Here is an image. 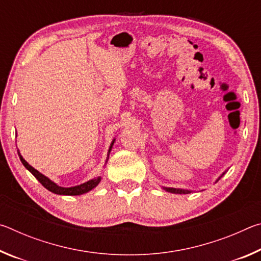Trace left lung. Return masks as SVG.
Wrapping results in <instances>:
<instances>
[{"label": "left lung", "instance_id": "left-lung-1", "mask_svg": "<svg viewBox=\"0 0 261 261\" xmlns=\"http://www.w3.org/2000/svg\"><path fill=\"white\" fill-rule=\"evenodd\" d=\"M226 174V171H224V173L220 176V177L218 178V180L222 177V176ZM218 180H216V182H218ZM163 190H166L167 192H170V193H179V194H187V193H190L191 191H190V190H184V189H176V188H165L163 187Z\"/></svg>", "mask_w": 261, "mask_h": 261}]
</instances>
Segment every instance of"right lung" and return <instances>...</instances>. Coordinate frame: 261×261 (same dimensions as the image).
I'll return each instance as SVG.
<instances>
[{"instance_id": "add662e5", "label": "right lung", "mask_w": 261, "mask_h": 261, "mask_svg": "<svg viewBox=\"0 0 261 261\" xmlns=\"http://www.w3.org/2000/svg\"><path fill=\"white\" fill-rule=\"evenodd\" d=\"M114 143H115V139L112 141V144H110V147H109V151H108V158H109L110 151H112V147H113ZM17 152H18L20 161H21V163H23L26 169H28L30 173L32 174L34 177L37 178L39 182H40L43 185V187H45L48 190V191H50L53 193L61 194V196H79V194H83V193H86L88 191H91V190L94 189L101 180V177L99 176V177H95V178L91 179V180H87V182L83 183L81 185H76V187H71V188L60 187V185H57L56 183L53 182V180H50L49 178L46 177L45 175L39 173V171L37 169H34L32 166H30L29 163L24 160V158L21 156L19 149ZM108 158H107V161H108ZM107 161H106V162H107Z\"/></svg>"}]
</instances>
